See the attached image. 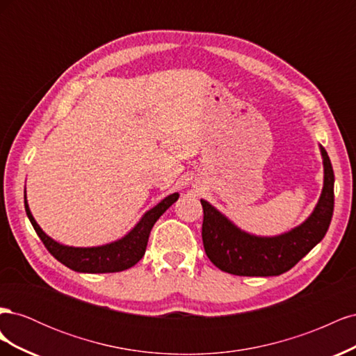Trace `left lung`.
Returning <instances> with one entry per match:
<instances>
[{"label":"left lung","mask_w":356,"mask_h":356,"mask_svg":"<svg viewBox=\"0 0 356 356\" xmlns=\"http://www.w3.org/2000/svg\"><path fill=\"white\" fill-rule=\"evenodd\" d=\"M319 149L324 187L314 212L289 232L277 236L243 232L209 202L200 199L204 252L220 270L238 276H279L324 239L334 211V172L325 148L319 145Z\"/></svg>","instance_id":"obj_1"}]
</instances>
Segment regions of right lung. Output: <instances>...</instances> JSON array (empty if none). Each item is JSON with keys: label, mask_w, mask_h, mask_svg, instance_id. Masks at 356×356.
Listing matches in <instances>:
<instances>
[{"label": "right lung", "mask_w": 356, "mask_h": 356, "mask_svg": "<svg viewBox=\"0 0 356 356\" xmlns=\"http://www.w3.org/2000/svg\"><path fill=\"white\" fill-rule=\"evenodd\" d=\"M178 193H174V195H169L163 200H160L154 208L147 211L143 215L141 220L135 224V227L127 234H124L122 239H117L111 243H105L101 246L89 248L62 245L47 236L37 224L34 217H32L26 195L25 211L32 227H34L38 238L47 248V251L63 266L80 273H114L126 270V268L135 266L141 260L145 254L149 232H152L153 225L163 215V212L169 207H172V203L178 200Z\"/></svg>", "instance_id": "obj_1"}]
</instances>
